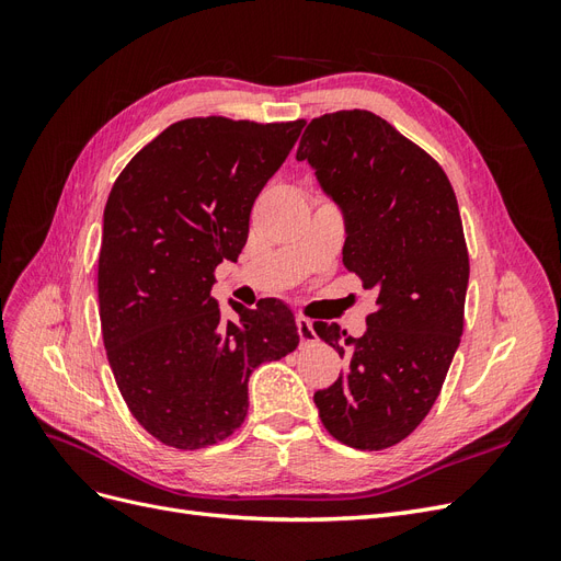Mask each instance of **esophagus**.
Returning a JSON list of instances; mask_svg holds the SVG:
<instances>
[{
  "instance_id": "obj_1",
  "label": "esophagus",
  "mask_w": 561,
  "mask_h": 561,
  "mask_svg": "<svg viewBox=\"0 0 561 561\" xmlns=\"http://www.w3.org/2000/svg\"><path fill=\"white\" fill-rule=\"evenodd\" d=\"M297 332H299L301 346H309V344H316V342H318V334H316L313 322H311L309 318H304V316L297 318Z\"/></svg>"
}]
</instances>
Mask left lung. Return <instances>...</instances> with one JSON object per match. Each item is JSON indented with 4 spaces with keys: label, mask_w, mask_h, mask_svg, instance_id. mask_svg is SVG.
<instances>
[{
    "label": "left lung",
    "mask_w": 561,
    "mask_h": 561,
    "mask_svg": "<svg viewBox=\"0 0 561 561\" xmlns=\"http://www.w3.org/2000/svg\"><path fill=\"white\" fill-rule=\"evenodd\" d=\"M297 161L344 215V266L377 295L358 339L313 322L348 363L313 402L339 443L393 447L431 412L463 334L470 264L454 190L435 159L367 110L313 118Z\"/></svg>",
    "instance_id": "left-lung-1"
}]
</instances>
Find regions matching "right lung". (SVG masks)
I'll return each mask as SVG.
<instances>
[{
    "instance_id": "right-lung-1",
    "label": "right lung",
    "mask_w": 561,
    "mask_h": 561,
    "mask_svg": "<svg viewBox=\"0 0 561 561\" xmlns=\"http://www.w3.org/2000/svg\"><path fill=\"white\" fill-rule=\"evenodd\" d=\"M301 128V118H184L112 186L98 260L103 342L130 414L168 447L201 449L241 428L252 369L299 344L280 299L229 301L233 322L210 290L215 266L239 260L252 203Z\"/></svg>"
}]
</instances>
